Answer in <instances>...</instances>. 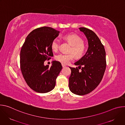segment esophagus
<instances>
[{
    "label": "esophagus",
    "instance_id": "34e87169",
    "mask_svg": "<svg viewBox=\"0 0 125 125\" xmlns=\"http://www.w3.org/2000/svg\"><path fill=\"white\" fill-rule=\"evenodd\" d=\"M62 66L63 68H64V67H66V65H64V64H62Z\"/></svg>",
    "mask_w": 125,
    "mask_h": 125
}]
</instances>
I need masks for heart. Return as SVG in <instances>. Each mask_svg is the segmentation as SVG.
<instances>
[{
  "instance_id": "heart-1",
  "label": "heart",
  "mask_w": 125,
  "mask_h": 125,
  "mask_svg": "<svg viewBox=\"0 0 125 125\" xmlns=\"http://www.w3.org/2000/svg\"><path fill=\"white\" fill-rule=\"evenodd\" d=\"M64 40L71 45L68 54L60 53L55 57V59L62 64H68L74 59L75 56L78 58L83 56L86 49V45L83 42V39L76 33H69L63 37ZM51 48L53 51L56 52L59 48V42L57 39L53 40L51 43Z\"/></svg>"
}]
</instances>
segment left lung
Wrapping results in <instances>:
<instances>
[{"label":"left lung","instance_id":"left-lung-1","mask_svg":"<svg viewBox=\"0 0 125 125\" xmlns=\"http://www.w3.org/2000/svg\"><path fill=\"white\" fill-rule=\"evenodd\" d=\"M79 29L85 35L88 48L85 54L75 63L79 67H70L69 87L73 94L83 95L94 91L101 82L106 67V52L104 45L93 31L83 27Z\"/></svg>","mask_w":125,"mask_h":125}]
</instances>
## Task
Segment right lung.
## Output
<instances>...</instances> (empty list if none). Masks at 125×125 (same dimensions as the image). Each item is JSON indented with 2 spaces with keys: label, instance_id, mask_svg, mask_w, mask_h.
Returning <instances> with one entry per match:
<instances>
[{
  "label": "right lung",
  "instance_id": "add662e5",
  "mask_svg": "<svg viewBox=\"0 0 125 125\" xmlns=\"http://www.w3.org/2000/svg\"><path fill=\"white\" fill-rule=\"evenodd\" d=\"M48 27L37 28L27 36L20 52V69L28 86L35 92L46 93L54 88L56 80L62 68L56 61L52 65L44 62L53 55L51 43L59 33Z\"/></svg>",
  "mask_w": 125,
  "mask_h": 125
}]
</instances>
